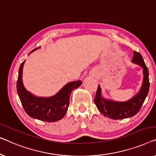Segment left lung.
<instances>
[{
	"label": "left lung",
	"instance_id": "1",
	"mask_svg": "<svg viewBox=\"0 0 156 156\" xmlns=\"http://www.w3.org/2000/svg\"><path fill=\"white\" fill-rule=\"evenodd\" d=\"M131 62L137 64L143 69V82L139 92L129 99L124 102H118L107 99L103 97L102 89L98 85L95 98V104L100 112L105 117L112 119H122L131 117L136 115L141 109L149 90L148 70L145 64L144 58L139 53L133 51V56Z\"/></svg>",
	"mask_w": 156,
	"mask_h": 156
}]
</instances>
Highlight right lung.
<instances>
[{
  "label": "right lung",
  "mask_w": 156,
  "mask_h": 156,
  "mask_svg": "<svg viewBox=\"0 0 156 156\" xmlns=\"http://www.w3.org/2000/svg\"><path fill=\"white\" fill-rule=\"evenodd\" d=\"M25 61L22 63L19 69L17 91L26 113L30 117L41 121L55 122L61 119L66 114L72 91L80 86L82 81L68 83L58 93L51 97H38L27 90L23 85V70Z\"/></svg>",
  "instance_id": "obj_1"
}]
</instances>
